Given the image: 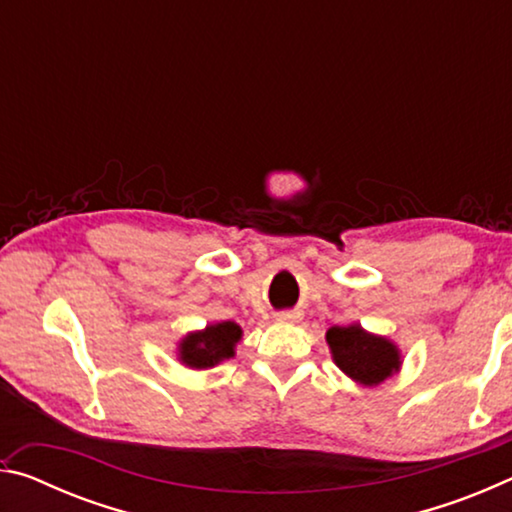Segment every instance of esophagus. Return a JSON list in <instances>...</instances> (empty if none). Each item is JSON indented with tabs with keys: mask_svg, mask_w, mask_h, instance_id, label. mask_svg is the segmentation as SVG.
Segmentation results:
<instances>
[{
	"mask_svg": "<svg viewBox=\"0 0 512 512\" xmlns=\"http://www.w3.org/2000/svg\"><path fill=\"white\" fill-rule=\"evenodd\" d=\"M275 318L280 320V323H293V320L298 318V314H296V311H280V314H277Z\"/></svg>",
	"mask_w": 512,
	"mask_h": 512,
	"instance_id": "obj_1",
	"label": "esophagus"
}]
</instances>
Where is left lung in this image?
<instances>
[{
  "label": "left lung",
  "instance_id": "8db88e82",
  "mask_svg": "<svg viewBox=\"0 0 512 512\" xmlns=\"http://www.w3.org/2000/svg\"><path fill=\"white\" fill-rule=\"evenodd\" d=\"M327 343L332 348L336 366L366 386H375L391 377L393 370L400 366V354L395 345L366 334L359 325L332 327L327 332Z\"/></svg>",
  "mask_w": 512,
  "mask_h": 512
}]
</instances>
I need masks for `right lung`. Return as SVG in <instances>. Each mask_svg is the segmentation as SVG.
Wrapping results in <instances>:
<instances>
[{
    "instance_id": "obj_1",
    "label": "right lung",
    "mask_w": 512,
    "mask_h": 512,
    "mask_svg": "<svg viewBox=\"0 0 512 512\" xmlns=\"http://www.w3.org/2000/svg\"><path fill=\"white\" fill-rule=\"evenodd\" d=\"M241 339L237 323L210 325L201 334H192L180 343V359L192 368H210L214 363L230 359L235 354V343Z\"/></svg>"
}]
</instances>
